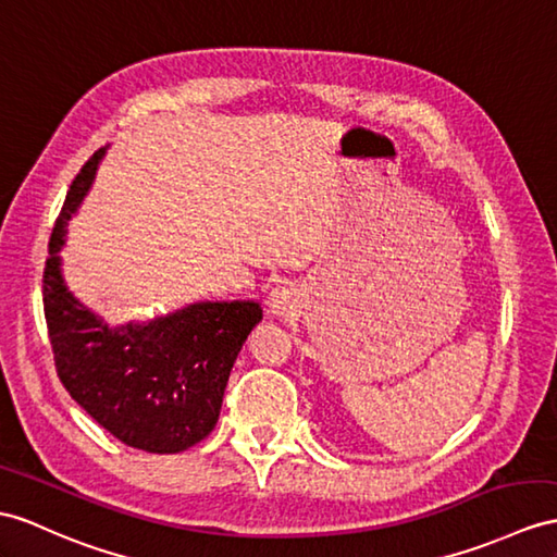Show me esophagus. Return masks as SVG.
<instances>
[{"label": "esophagus", "mask_w": 557, "mask_h": 557, "mask_svg": "<svg viewBox=\"0 0 557 557\" xmlns=\"http://www.w3.org/2000/svg\"><path fill=\"white\" fill-rule=\"evenodd\" d=\"M295 307H297V293H295V288L281 286V288H276L274 293L269 295V311L274 317H288V314H293Z\"/></svg>", "instance_id": "esophagus-1"}]
</instances>
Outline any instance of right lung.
Returning <instances> with one entry per match:
<instances>
[{"mask_svg": "<svg viewBox=\"0 0 557 557\" xmlns=\"http://www.w3.org/2000/svg\"><path fill=\"white\" fill-rule=\"evenodd\" d=\"M103 148L79 170L49 238L45 317L57 373L71 397L122 444L180 454L206 440L220 418L228 373L250 331L257 302H196L170 317L111 329L65 288V224L89 191Z\"/></svg>", "mask_w": 557, "mask_h": 557, "instance_id": "obj_1", "label": "right lung"}]
</instances>
